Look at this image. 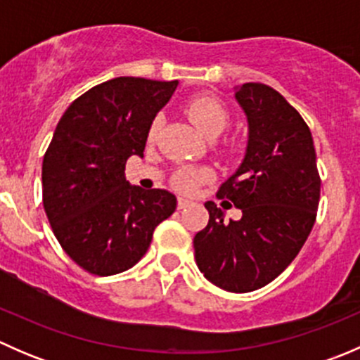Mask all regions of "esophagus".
<instances>
[{
    "label": "esophagus",
    "mask_w": 360,
    "mask_h": 360,
    "mask_svg": "<svg viewBox=\"0 0 360 360\" xmlns=\"http://www.w3.org/2000/svg\"><path fill=\"white\" fill-rule=\"evenodd\" d=\"M191 203L190 198H184V197H179V200H177V207L179 209H184V207H188Z\"/></svg>",
    "instance_id": "1"
}]
</instances>
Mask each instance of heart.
Segmentation results:
<instances>
[{
	"instance_id": "b5f03b06",
	"label": "heart",
	"mask_w": 360,
	"mask_h": 360,
	"mask_svg": "<svg viewBox=\"0 0 360 360\" xmlns=\"http://www.w3.org/2000/svg\"><path fill=\"white\" fill-rule=\"evenodd\" d=\"M188 116H190L191 122L195 123L198 130L209 139H214V137L219 136L228 125V115L224 111V108L217 103L216 99H210V97H198V99H193L186 108ZM160 123L162 120L157 118L153 122L150 129V137L157 136ZM209 176L207 170L202 169H191V167H184L174 177V183L179 188L181 191H193L198 184L202 183L205 177Z\"/></svg>"
}]
</instances>
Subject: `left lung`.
Listing matches in <instances>:
<instances>
[{"label":"left lung","mask_w":360,"mask_h":360,"mask_svg":"<svg viewBox=\"0 0 360 360\" xmlns=\"http://www.w3.org/2000/svg\"><path fill=\"white\" fill-rule=\"evenodd\" d=\"M235 99L248 118V148L217 198L233 202L242 217L224 221L223 210L205 202L209 223L193 248L207 281L250 292L278 277L303 248L317 216L321 177L310 129L277 90L244 83Z\"/></svg>","instance_id":"1"}]
</instances>
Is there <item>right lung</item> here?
<instances>
[{
  "label": "right lung",
  "mask_w": 360,
  "mask_h": 360,
  "mask_svg": "<svg viewBox=\"0 0 360 360\" xmlns=\"http://www.w3.org/2000/svg\"><path fill=\"white\" fill-rule=\"evenodd\" d=\"M177 83L112 78L79 96L57 123L43 158V207L60 248L89 274L132 268L176 210L170 191L132 186L125 163L143 157L151 123Z\"/></svg>",
  "instance_id": "add662e5"
}]
</instances>
